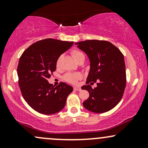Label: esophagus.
Returning <instances> with one entry per match:
<instances>
[{
	"mask_svg": "<svg viewBox=\"0 0 148 148\" xmlns=\"http://www.w3.org/2000/svg\"><path fill=\"white\" fill-rule=\"evenodd\" d=\"M74 90H76V91H81V88H79V87H74Z\"/></svg>",
	"mask_w": 148,
	"mask_h": 148,
	"instance_id": "1",
	"label": "esophagus"
}]
</instances>
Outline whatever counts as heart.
<instances>
[{
	"mask_svg": "<svg viewBox=\"0 0 148 148\" xmlns=\"http://www.w3.org/2000/svg\"><path fill=\"white\" fill-rule=\"evenodd\" d=\"M72 55L76 62H78L81 58L84 56V54L79 50H73L72 51ZM61 58H62V56H60L58 58L56 62L57 67L60 66ZM81 77H82V75L80 73H67V74H66L64 76V81H66L68 83L75 84V83L77 82V81L81 79Z\"/></svg>",
	"mask_w": 148,
	"mask_h": 148,
	"instance_id": "obj_1",
	"label": "heart"
}]
</instances>
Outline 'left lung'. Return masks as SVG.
<instances>
[{"label":"left lung","instance_id":"left-lung-1","mask_svg":"<svg viewBox=\"0 0 148 148\" xmlns=\"http://www.w3.org/2000/svg\"><path fill=\"white\" fill-rule=\"evenodd\" d=\"M75 45L87 54L90 63L87 85L81 87L89 92L90 96L83 105L97 113L110 111L120 102L126 86L123 54L111 42L103 40H86ZM91 81H98L96 88L89 86Z\"/></svg>","mask_w":148,"mask_h":148}]
</instances>
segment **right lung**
<instances>
[{
	"label": "right lung",
	"instance_id": "right-lung-1",
	"mask_svg": "<svg viewBox=\"0 0 148 148\" xmlns=\"http://www.w3.org/2000/svg\"><path fill=\"white\" fill-rule=\"evenodd\" d=\"M73 42L45 39L24 51L17 67L18 86L28 104L42 114L60 111L73 88L64 82L55 87L48 79L56 69L58 58L73 45Z\"/></svg>",
	"mask_w": 148,
	"mask_h": 148
}]
</instances>
